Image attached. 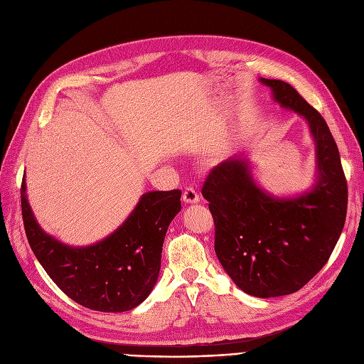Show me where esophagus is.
Returning a JSON list of instances; mask_svg holds the SVG:
<instances>
[{
    "label": "esophagus",
    "mask_w": 364,
    "mask_h": 364,
    "mask_svg": "<svg viewBox=\"0 0 364 364\" xmlns=\"http://www.w3.org/2000/svg\"><path fill=\"white\" fill-rule=\"evenodd\" d=\"M199 193L193 189V187H187V189L184 191L183 193V200L186 204H198L199 203Z\"/></svg>",
    "instance_id": "obj_1"
}]
</instances>
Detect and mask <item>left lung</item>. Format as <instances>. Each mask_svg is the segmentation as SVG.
<instances>
[{
    "label": "left lung",
    "mask_w": 364,
    "mask_h": 364,
    "mask_svg": "<svg viewBox=\"0 0 364 364\" xmlns=\"http://www.w3.org/2000/svg\"><path fill=\"white\" fill-rule=\"evenodd\" d=\"M259 82L282 109L306 121L315 144L312 187L294 196L267 192L240 153L210 172L203 195L223 270L241 291L272 299L297 292L326 265L345 225L348 187L326 119L284 80L259 77Z\"/></svg>",
    "instance_id": "obj_1"
}]
</instances>
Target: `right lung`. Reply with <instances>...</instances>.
<instances>
[{"mask_svg":"<svg viewBox=\"0 0 364 364\" xmlns=\"http://www.w3.org/2000/svg\"><path fill=\"white\" fill-rule=\"evenodd\" d=\"M181 192H146L127 219L90 246H69L48 234L34 218L22 181L25 234L48 276L73 301L99 312H126L153 291L161 246L172 219L181 210Z\"/></svg>","mask_w":364,"mask_h":364,"instance_id":"add662e5","label":"right lung"}]
</instances>
